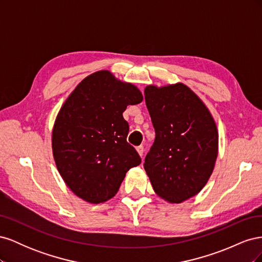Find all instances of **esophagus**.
Listing matches in <instances>:
<instances>
[{
    "label": "esophagus",
    "instance_id": "1",
    "mask_svg": "<svg viewBox=\"0 0 262 262\" xmlns=\"http://www.w3.org/2000/svg\"><path fill=\"white\" fill-rule=\"evenodd\" d=\"M137 152L139 153V155H140L141 157L143 156V153H144V147H143V145L138 146V147H137Z\"/></svg>",
    "mask_w": 262,
    "mask_h": 262
}]
</instances>
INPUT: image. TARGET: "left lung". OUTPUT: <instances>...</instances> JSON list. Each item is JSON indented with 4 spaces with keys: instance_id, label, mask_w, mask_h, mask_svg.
<instances>
[{
    "instance_id": "obj_1",
    "label": "left lung",
    "mask_w": 262,
    "mask_h": 262,
    "mask_svg": "<svg viewBox=\"0 0 262 262\" xmlns=\"http://www.w3.org/2000/svg\"><path fill=\"white\" fill-rule=\"evenodd\" d=\"M145 102L155 141L144 169L155 193L181 203L209 181L219 154V132L208 107L184 83L147 85Z\"/></svg>"
}]
</instances>
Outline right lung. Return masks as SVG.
I'll return each mask as SVG.
<instances>
[{
	"label": "right lung",
	"instance_id": "obj_1",
	"mask_svg": "<svg viewBox=\"0 0 262 262\" xmlns=\"http://www.w3.org/2000/svg\"><path fill=\"white\" fill-rule=\"evenodd\" d=\"M143 100L136 85L107 70L78 84L63 102L52 129V153L63 181L75 195L93 204L118 192L125 173L141 164L126 142L123 112Z\"/></svg>",
	"mask_w": 262,
	"mask_h": 262
}]
</instances>
